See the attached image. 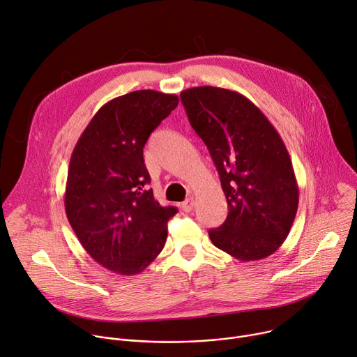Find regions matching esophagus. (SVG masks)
<instances>
[{
    "label": "esophagus",
    "instance_id": "1",
    "mask_svg": "<svg viewBox=\"0 0 357 357\" xmlns=\"http://www.w3.org/2000/svg\"><path fill=\"white\" fill-rule=\"evenodd\" d=\"M193 206H195V201H193V198H188L185 202H182V209L185 212H190Z\"/></svg>",
    "mask_w": 357,
    "mask_h": 357
}]
</instances>
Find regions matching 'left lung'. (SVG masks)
I'll return each instance as SVG.
<instances>
[{
	"instance_id": "left-lung-1",
	"label": "left lung",
	"mask_w": 357,
	"mask_h": 357,
	"mask_svg": "<svg viewBox=\"0 0 357 357\" xmlns=\"http://www.w3.org/2000/svg\"><path fill=\"white\" fill-rule=\"evenodd\" d=\"M181 102L228 202L226 220L209 231L212 243L238 261H261L284 242L298 212V182L282 138L239 92L197 86L182 91Z\"/></svg>"
}]
</instances>
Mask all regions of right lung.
Returning <instances> with one entry per match:
<instances>
[{
	"label": "right lung",
	"mask_w": 357,
	"mask_h": 357,
	"mask_svg": "<svg viewBox=\"0 0 357 357\" xmlns=\"http://www.w3.org/2000/svg\"><path fill=\"white\" fill-rule=\"evenodd\" d=\"M174 93L142 89L107 102L70 160L66 212L88 255L118 275L142 272L164 249L175 206H160L144 164L153 129L176 107Z\"/></svg>",
	"instance_id": "obj_1"
}]
</instances>
